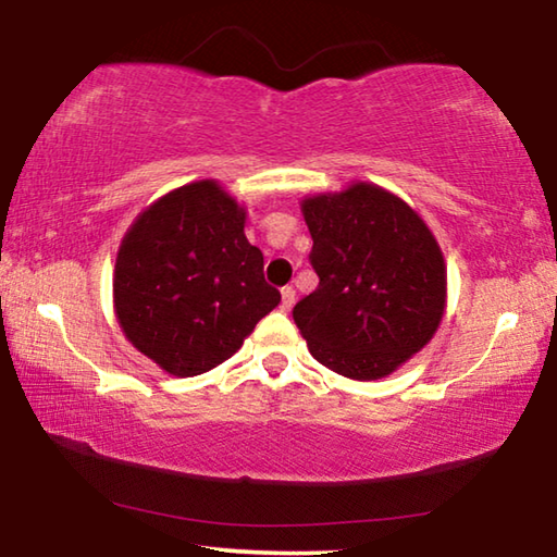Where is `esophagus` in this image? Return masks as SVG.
<instances>
[{
  "instance_id": "34e87169",
  "label": "esophagus",
  "mask_w": 557,
  "mask_h": 557,
  "mask_svg": "<svg viewBox=\"0 0 557 557\" xmlns=\"http://www.w3.org/2000/svg\"><path fill=\"white\" fill-rule=\"evenodd\" d=\"M292 305H295V289L282 287V309H285V312H289Z\"/></svg>"
}]
</instances>
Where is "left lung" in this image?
<instances>
[{
	"label": "left lung",
	"mask_w": 557,
	"mask_h": 557,
	"mask_svg": "<svg viewBox=\"0 0 557 557\" xmlns=\"http://www.w3.org/2000/svg\"><path fill=\"white\" fill-rule=\"evenodd\" d=\"M319 287L292 309L309 354L338 375L379 381L435 336L447 265L418 211L385 188L354 182L307 196Z\"/></svg>",
	"instance_id": "8db88e82"
}]
</instances>
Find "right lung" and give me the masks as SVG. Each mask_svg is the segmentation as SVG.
<instances>
[{"instance_id": "right-lung-1", "label": "right lung", "mask_w": 557, "mask_h": 557, "mask_svg": "<svg viewBox=\"0 0 557 557\" xmlns=\"http://www.w3.org/2000/svg\"><path fill=\"white\" fill-rule=\"evenodd\" d=\"M112 301L122 334L166 373L188 379L243 346L280 292L245 238V209L201 178L164 194L120 243Z\"/></svg>"}]
</instances>
